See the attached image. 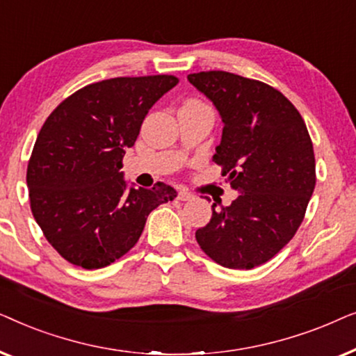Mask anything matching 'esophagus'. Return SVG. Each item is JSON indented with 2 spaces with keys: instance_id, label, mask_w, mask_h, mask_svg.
Returning a JSON list of instances; mask_svg holds the SVG:
<instances>
[{
  "instance_id": "obj_1",
  "label": "esophagus",
  "mask_w": 356,
  "mask_h": 356,
  "mask_svg": "<svg viewBox=\"0 0 356 356\" xmlns=\"http://www.w3.org/2000/svg\"><path fill=\"white\" fill-rule=\"evenodd\" d=\"M178 199H179V201H189V199H193V194L186 191V189H179Z\"/></svg>"
}]
</instances>
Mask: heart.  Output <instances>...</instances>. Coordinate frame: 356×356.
<instances>
[{"mask_svg": "<svg viewBox=\"0 0 356 356\" xmlns=\"http://www.w3.org/2000/svg\"><path fill=\"white\" fill-rule=\"evenodd\" d=\"M186 104H189V105H204L202 102H199V100H189V102H186ZM204 106H207V105H204Z\"/></svg>", "mask_w": 356, "mask_h": 356, "instance_id": "b5f03b06", "label": "heart"}]
</instances>
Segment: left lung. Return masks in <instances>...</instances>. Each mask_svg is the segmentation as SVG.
<instances>
[{"label":"left lung","instance_id":"1","mask_svg":"<svg viewBox=\"0 0 356 356\" xmlns=\"http://www.w3.org/2000/svg\"><path fill=\"white\" fill-rule=\"evenodd\" d=\"M188 81L222 116L213 162L240 193L218 211L212 204L196 240L217 264L252 269L272 259L303 222L316 186L313 143L300 111L264 82L227 71L194 72Z\"/></svg>","mask_w":356,"mask_h":356}]
</instances>
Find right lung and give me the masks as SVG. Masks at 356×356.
Masks as SVG:
<instances>
[{"label":"right lung","mask_w":356,"mask_h":356,"mask_svg":"<svg viewBox=\"0 0 356 356\" xmlns=\"http://www.w3.org/2000/svg\"><path fill=\"white\" fill-rule=\"evenodd\" d=\"M177 84L168 74L95 82L43 123L27 165L29 197L43 235L67 262L110 266L138 243L149 213L177 197L165 183L128 189L120 172L145 115Z\"/></svg>","instance_id":"1"}]
</instances>
